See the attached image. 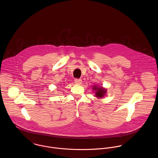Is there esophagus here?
Here are the masks:
<instances>
[{"label":"esophagus","instance_id":"esophagus-1","mask_svg":"<svg viewBox=\"0 0 158 158\" xmlns=\"http://www.w3.org/2000/svg\"><path fill=\"white\" fill-rule=\"evenodd\" d=\"M75 83L77 85H81L82 83V80L81 79H79V78H75L74 80Z\"/></svg>","mask_w":158,"mask_h":158}]
</instances>
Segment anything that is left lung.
<instances>
[{
    "label": "left lung",
    "mask_w": 158,
    "mask_h": 158,
    "mask_svg": "<svg viewBox=\"0 0 158 158\" xmlns=\"http://www.w3.org/2000/svg\"><path fill=\"white\" fill-rule=\"evenodd\" d=\"M94 90H96L95 92V95L96 97H97L98 98H102L103 97L104 95L106 94V89L102 88H98L97 86H94Z\"/></svg>",
    "instance_id": "8db88e82"
}]
</instances>
